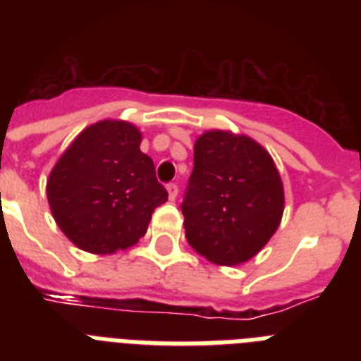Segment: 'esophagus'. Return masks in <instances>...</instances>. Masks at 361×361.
<instances>
[{
	"label": "esophagus",
	"instance_id": "1",
	"mask_svg": "<svg viewBox=\"0 0 361 361\" xmlns=\"http://www.w3.org/2000/svg\"><path fill=\"white\" fill-rule=\"evenodd\" d=\"M166 190H168V197H170V200H175L177 199V193H178V186L175 183H170L168 186H166Z\"/></svg>",
	"mask_w": 361,
	"mask_h": 361
}]
</instances>
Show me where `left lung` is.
<instances>
[{
    "label": "left lung",
    "instance_id": "left-lung-1",
    "mask_svg": "<svg viewBox=\"0 0 361 361\" xmlns=\"http://www.w3.org/2000/svg\"><path fill=\"white\" fill-rule=\"evenodd\" d=\"M190 245L209 262L237 266L262 250L283 213V188L269 153L245 135L206 132L180 204Z\"/></svg>",
    "mask_w": 361,
    "mask_h": 361
}]
</instances>
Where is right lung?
I'll return each instance as SVG.
<instances>
[{"instance_id": "obj_1", "label": "right lung", "mask_w": 361, "mask_h": 361, "mask_svg": "<svg viewBox=\"0 0 361 361\" xmlns=\"http://www.w3.org/2000/svg\"><path fill=\"white\" fill-rule=\"evenodd\" d=\"M141 132L124 121L82 130L54 166L47 197L57 226L88 253L126 250L145 237L152 213L168 200Z\"/></svg>"}]
</instances>
